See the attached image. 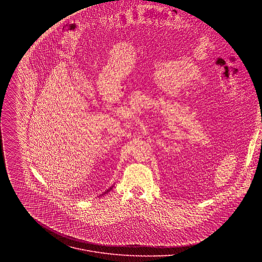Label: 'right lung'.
Listing matches in <instances>:
<instances>
[{"label": "right lung", "mask_w": 262, "mask_h": 262, "mask_svg": "<svg viewBox=\"0 0 262 262\" xmlns=\"http://www.w3.org/2000/svg\"><path fill=\"white\" fill-rule=\"evenodd\" d=\"M111 189H112V188H111ZM111 189H108V190H107V191H106V192H105V193H107V192H110V191H111Z\"/></svg>", "instance_id": "right-lung-1"}]
</instances>
